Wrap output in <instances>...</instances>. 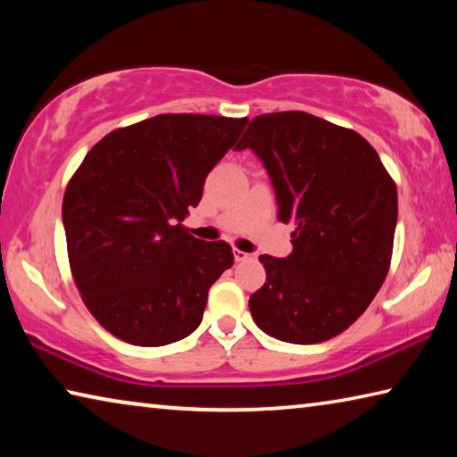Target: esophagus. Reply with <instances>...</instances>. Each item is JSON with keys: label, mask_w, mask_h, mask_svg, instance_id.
<instances>
[{"label": "esophagus", "mask_w": 457, "mask_h": 457, "mask_svg": "<svg viewBox=\"0 0 457 457\" xmlns=\"http://www.w3.org/2000/svg\"><path fill=\"white\" fill-rule=\"evenodd\" d=\"M234 256H236V262H245V260L256 258V256H253V253H250V252H242V250H234Z\"/></svg>", "instance_id": "esophagus-1"}]
</instances>
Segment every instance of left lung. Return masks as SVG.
I'll use <instances>...</instances> for the list:
<instances>
[{"instance_id": "left-lung-1", "label": "left lung", "mask_w": 457, "mask_h": 457, "mask_svg": "<svg viewBox=\"0 0 457 457\" xmlns=\"http://www.w3.org/2000/svg\"><path fill=\"white\" fill-rule=\"evenodd\" d=\"M242 149L264 165L278 220L294 226L288 256H260L266 284L250 296L252 319L284 343L340 335L389 272L395 183L359 133L300 111L256 117Z\"/></svg>"}]
</instances>
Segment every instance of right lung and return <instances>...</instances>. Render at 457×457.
<instances>
[{
    "mask_svg": "<svg viewBox=\"0 0 457 457\" xmlns=\"http://www.w3.org/2000/svg\"><path fill=\"white\" fill-rule=\"evenodd\" d=\"M247 119L157 114L112 130L84 157L62 204L68 258L84 304L137 346L189 337L212 284L234 264L226 242L183 228L207 173Z\"/></svg>",
    "mask_w": 457,
    "mask_h": 457,
    "instance_id": "right-lung-1",
    "label": "right lung"
}]
</instances>
